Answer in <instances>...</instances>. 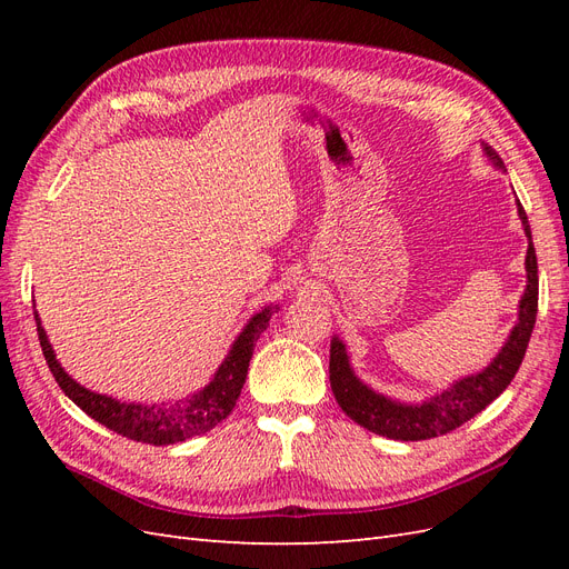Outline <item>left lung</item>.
I'll use <instances>...</instances> for the list:
<instances>
[{
	"instance_id": "1",
	"label": "left lung",
	"mask_w": 569,
	"mask_h": 569,
	"mask_svg": "<svg viewBox=\"0 0 569 569\" xmlns=\"http://www.w3.org/2000/svg\"><path fill=\"white\" fill-rule=\"evenodd\" d=\"M481 151L487 153V159L491 161L493 168L506 170L503 161L498 159V153L491 147L481 144ZM518 216L522 220V228L529 242L525 258L527 287L518 306V322H515L501 351L493 356V360L485 370L460 377V380H456L453 385L441 389L435 396H429V399L420 403H403L389 399V396L375 391L360 380L351 368L347 343L335 335L330 343V385L337 403L353 422L387 439L422 441L451 432V429L475 418L477 412L485 410L493 399H498V396L506 391V387L512 382L515 372L520 370L533 322H537L539 306L537 251H533L529 220L520 201Z\"/></svg>"
}]
</instances>
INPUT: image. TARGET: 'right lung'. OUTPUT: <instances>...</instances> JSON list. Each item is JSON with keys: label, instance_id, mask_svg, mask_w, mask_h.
I'll return each instance as SVG.
<instances>
[{"label": "right lung", "instance_id": "obj_1", "mask_svg": "<svg viewBox=\"0 0 569 569\" xmlns=\"http://www.w3.org/2000/svg\"><path fill=\"white\" fill-rule=\"evenodd\" d=\"M278 308L280 306H266L249 318L244 330L232 341L226 360L218 366L209 385L184 396V399L168 403H128L113 399V396L84 389L61 368L57 353L47 339L44 327L38 318V311L36 320L47 366L68 399L88 412L92 420L109 427L116 435H123L132 441H142L151 446H168L211 432L218 422L230 416L239 393H242L256 341L263 335L268 320Z\"/></svg>", "mask_w": 569, "mask_h": 569}]
</instances>
